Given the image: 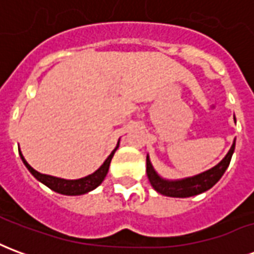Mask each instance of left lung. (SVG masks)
I'll use <instances>...</instances> for the list:
<instances>
[{
	"instance_id": "obj_1",
	"label": "left lung",
	"mask_w": 254,
	"mask_h": 254,
	"mask_svg": "<svg viewBox=\"0 0 254 254\" xmlns=\"http://www.w3.org/2000/svg\"><path fill=\"white\" fill-rule=\"evenodd\" d=\"M235 120V117H234ZM235 148V141L231 145L229 154L224 156V159L216 165L212 169L204 171L198 176L190 177V178H185L181 181H166L163 178H160L156 173H155L154 167L151 165V162L147 158V176L151 182V185L155 190L163 194V196L169 197H190L200 194L202 191L208 190L216 184V182L222 178L224 174L226 169L229 167L230 160L233 156Z\"/></svg>"
}]
</instances>
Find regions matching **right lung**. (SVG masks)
<instances>
[{"label":"right lung","mask_w":254,"mask_h":254,"mask_svg":"<svg viewBox=\"0 0 254 254\" xmlns=\"http://www.w3.org/2000/svg\"><path fill=\"white\" fill-rule=\"evenodd\" d=\"M117 148H118V145H117ZM116 149L111 152L110 156L105 160V163L100 166L99 169L95 171L94 174H91V176L88 177H84V178H80V180H63V178H57V177L41 174V173H38L36 170H34V169L25 162V159L23 158V155L20 154V156H21V159H23V163L25 165V167L30 170L31 174L35 177L38 181H41L42 184H45L47 188H50L52 190L57 191V193L67 194V196H77V194H84V193H87V191L92 190V189H95L98 185L102 184V181L105 180L106 174H107V171H109V166H110L111 158H113V155L116 152Z\"/></svg>","instance_id":"1"}]
</instances>
